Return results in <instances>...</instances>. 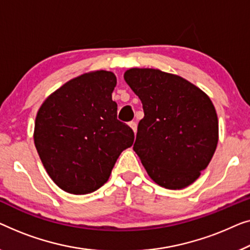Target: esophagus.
<instances>
[{
    "mask_svg": "<svg viewBox=\"0 0 250 250\" xmlns=\"http://www.w3.org/2000/svg\"><path fill=\"white\" fill-rule=\"evenodd\" d=\"M129 125H130V128H131L132 130H133V132H137V124L135 121H131V122H129Z\"/></svg>",
    "mask_w": 250,
    "mask_h": 250,
    "instance_id": "obj_1",
    "label": "esophagus"
}]
</instances>
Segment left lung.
Listing matches in <instances>:
<instances>
[{
	"label": "left lung",
	"mask_w": 250,
	"mask_h": 250,
	"mask_svg": "<svg viewBox=\"0 0 250 250\" xmlns=\"http://www.w3.org/2000/svg\"><path fill=\"white\" fill-rule=\"evenodd\" d=\"M125 80L143 103L133 150L161 187L182 189L199 178L215 153L219 120L204 91L173 73L132 68Z\"/></svg>",
	"instance_id": "1"
}]
</instances>
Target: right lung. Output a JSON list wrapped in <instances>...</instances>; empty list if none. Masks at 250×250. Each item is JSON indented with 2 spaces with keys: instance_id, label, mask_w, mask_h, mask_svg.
Segmentation results:
<instances>
[{
  "instance_id": "obj_1",
  "label": "right lung",
  "mask_w": 250,
  "mask_h": 250,
  "mask_svg": "<svg viewBox=\"0 0 250 250\" xmlns=\"http://www.w3.org/2000/svg\"><path fill=\"white\" fill-rule=\"evenodd\" d=\"M115 86L113 72L83 73L52 93L37 112V153L54 184L69 194L101 188L120 154L132 146V129L117 119Z\"/></svg>"
}]
</instances>
